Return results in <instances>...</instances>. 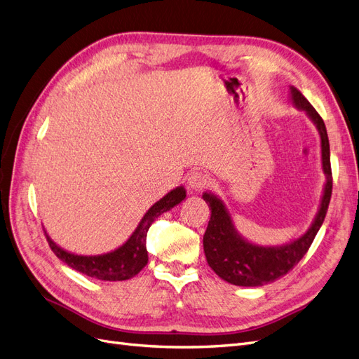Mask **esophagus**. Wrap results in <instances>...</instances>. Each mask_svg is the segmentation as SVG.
I'll return each mask as SVG.
<instances>
[{
    "label": "esophagus",
    "instance_id": "1",
    "mask_svg": "<svg viewBox=\"0 0 359 359\" xmlns=\"http://www.w3.org/2000/svg\"><path fill=\"white\" fill-rule=\"evenodd\" d=\"M187 184L191 190H202L205 187H208L210 180H208V177H206V173H203L201 170H194V172L189 173Z\"/></svg>",
    "mask_w": 359,
    "mask_h": 359
}]
</instances>
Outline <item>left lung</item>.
Instances as JSON below:
<instances>
[{
    "label": "left lung",
    "instance_id": "8db88e82",
    "mask_svg": "<svg viewBox=\"0 0 359 359\" xmlns=\"http://www.w3.org/2000/svg\"><path fill=\"white\" fill-rule=\"evenodd\" d=\"M290 102L299 111L306 112L316 126L320 136L322 170L325 184L319 210L310 227L297 240L283 245H259L236 231L232 215L224 202L211 191L202 194L211 210V219L203 235V252L206 262L214 273L224 281L235 286L257 287L273 283L286 276L307 253L314 236L319 232L328 211L332 193V173L330 158V140L323 119L295 86H290Z\"/></svg>",
    "mask_w": 359,
    "mask_h": 359
}]
</instances>
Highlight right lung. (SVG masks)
I'll list each match as a JSON object with an SVG mask.
<instances>
[{"mask_svg": "<svg viewBox=\"0 0 359 359\" xmlns=\"http://www.w3.org/2000/svg\"><path fill=\"white\" fill-rule=\"evenodd\" d=\"M184 199H186V189L182 186L170 190L166 196H163L160 201H157L145 212L135 232L130 235V238L123 245H119L118 248L112 250V252H107L103 255H74L60 247L48 235L46 231L45 235L48 238L49 247L52 248V252L57 255V257L61 259L62 262H66L70 268L79 271V273L103 281L128 280L139 274L140 269L148 264L147 233L149 226L153 224V222L158 215L169 211L173 206H177Z\"/></svg>", "mask_w": 359, "mask_h": 359, "instance_id": "right-lung-1", "label": "right lung"}]
</instances>
